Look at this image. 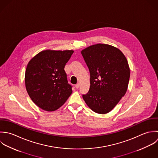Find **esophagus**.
<instances>
[{"label": "esophagus", "instance_id": "34e87169", "mask_svg": "<svg viewBox=\"0 0 158 158\" xmlns=\"http://www.w3.org/2000/svg\"><path fill=\"white\" fill-rule=\"evenodd\" d=\"M79 86H80V84H76V85H75V87H76V88L77 89H79Z\"/></svg>", "mask_w": 158, "mask_h": 158}]
</instances>
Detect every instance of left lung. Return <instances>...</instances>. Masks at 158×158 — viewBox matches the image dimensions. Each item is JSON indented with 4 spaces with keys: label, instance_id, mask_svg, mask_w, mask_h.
<instances>
[{
    "label": "left lung",
    "instance_id": "obj_1",
    "mask_svg": "<svg viewBox=\"0 0 158 158\" xmlns=\"http://www.w3.org/2000/svg\"><path fill=\"white\" fill-rule=\"evenodd\" d=\"M81 54L90 73V89L83 99L94 112L107 114L127 91L130 69L126 57L119 49L101 43L86 48Z\"/></svg>",
    "mask_w": 158,
    "mask_h": 158
}]
</instances>
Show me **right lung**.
I'll use <instances>...</instances> for the list:
<instances>
[{
  "label": "right lung",
  "instance_id": "obj_1",
  "mask_svg": "<svg viewBox=\"0 0 158 158\" xmlns=\"http://www.w3.org/2000/svg\"><path fill=\"white\" fill-rule=\"evenodd\" d=\"M73 50H44L27 65L25 84L32 101L40 108L52 112L60 108L72 94L64 70Z\"/></svg>",
  "mask_w": 158,
  "mask_h": 158
}]
</instances>
